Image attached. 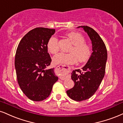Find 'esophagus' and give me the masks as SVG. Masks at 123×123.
<instances>
[{
  "label": "esophagus",
  "instance_id": "34e87169",
  "mask_svg": "<svg viewBox=\"0 0 123 123\" xmlns=\"http://www.w3.org/2000/svg\"><path fill=\"white\" fill-rule=\"evenodd\" d=\"M70 69H71V68L69 67H66L64 66H62V65H61V66H57L56 67L57 70L58 71H60V72H61V71H63L64 70H66L67 71H70ZM60 78V79L62 80H64L65 79H66L65 76H60V78Z\"/></svg>",
  "mask_w": 123,
  "mask_h": 123
}]
</instances>
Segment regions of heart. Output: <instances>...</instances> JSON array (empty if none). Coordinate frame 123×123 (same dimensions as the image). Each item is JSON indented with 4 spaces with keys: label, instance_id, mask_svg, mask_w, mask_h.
I'll list each match as a JSON object with an SVG mask.
<instances>
[{
    "label": "heart",
    "instance_id": "b5f03b06",
    "mask_svg": "<svg viewBox=\"0 0 123 123\" xmlns=\"http://www.w3.org/2000/svg\"><path fill=\"white\" fill-rule=\"evenodd\" d=\"M67 35L73 44V46L69 49V53L60 52L56 54L52 59L54 64L68 65L74 64L78 60L80 62H86L90 56L91 49L89 45L85 43L84 37L76 32L68 33ZM47 48L52 54L58 51V39L56 36H52L50 37L47 43Z\"/></svg>",
    "mask_w": 123,
    "mask_h": 123
}]
</instances>
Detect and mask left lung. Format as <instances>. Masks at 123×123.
I'll list each match as a JSON object with an SVG mask.
<instances>
[{"label":"left lung","instance_id":"obj_1","mask_svg":"<svg viewBox=\"0 0 123 123\" xmlns=\"http://www.w3.org/2000/svg\"><path fill=\"white\" fill-rule=\"evenodd\" d=\"M88 34L91 40L92 51L86 64L81 69H75L71 73L74 87L67 93L74 100L80 101L88 99L98 90L103 79L107 60V51L102 39L93 28L79 26Z\"/></svg>","mask_w":123,"mask_h":123}]
</instances>
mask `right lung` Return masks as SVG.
<instances>
[{
    "instance_id": "obj_1",
    "label": "right lung",
    "mask_w": 123,
    "mask_h": 123,
    "mask_svg": "<svg viewBox=\"0 0 123 123\" xmlns=\"http://www.w3.org/2000/svg\"><path fill=\"white\" fill-rule=\"evenodd\" d=\"M55 32V29L34 28L23 36L16 49L15 67L18 84L31 100L47 98L58 80L54 68L46 69L52 60L47 43Z\"/></svg>"
}]
</instances>
